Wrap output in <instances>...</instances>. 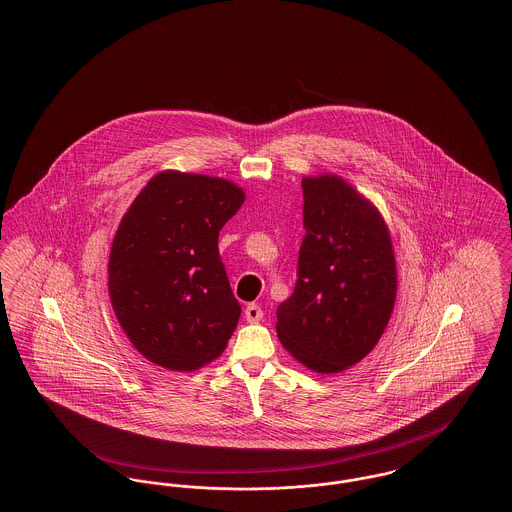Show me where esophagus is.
I'll return each instance as SVG.
<instances>
[{
  "mask_svg": "<svg viewBox=\"0 0 512 512\" xmlns=\"http://www.w3.org/2000/svg\"><path fill=\"white\" fill-rule=\"evenodd\" d=\"M245 319H247L249 323H259V321L263 319V309H261L257 303H249V305L245 307Z\"/></svg>",
  "mask_w": 512,
  "mask_h": 512,
  "instance_id": "34e87169",
  "label": "esophagus"
}]
</instances>
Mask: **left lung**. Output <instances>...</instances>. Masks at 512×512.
Wrapping results in <instances>:
<instances>
[{"mask_svg":"<svg viewBox=\"0 0 512 512\" xmlns=\"http://www.w3.org/2000/svg\"><path fill=\"white\" fill-rule=\"evenodd\" d=\"M303 240L292 296L276 309L284 348L338 373L379 342L396 298L391 236L377 209L336 176L303 178Z\"/></svg>","mask_w":512,"mask_h":512,"instance_id":"left-lung-1","label":"left lung"}]
</instances>
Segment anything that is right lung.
<instances>
[{"label":"right lung","mask_w":512,"mask_h":512,"mask_svg":"<svg viewBox=\"0 0 512 512\" xmlns=\"http://www.w3.org/2000/svg\"><path fill=\"white\" fill-rule=\"evenodd\" d=\"M243 199L232 181L162 172L125 212L112 243L108 290L121 329L152 363L199 369L224 352L236 331L241 305L218 234Z\"/></svg>","instance_id":"right-lung-1"}]
</instances>
